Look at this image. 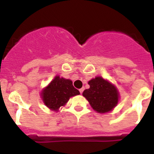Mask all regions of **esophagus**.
I'll return each mask as SVG.
<instances>
[{
    "instance_id": "obj_1",
    "label": "esophagus",
    "mask_w": 154,
    "mask_h": 154,
    "mask_svg": "<svg viewBox=\"0 0 154 154\" xmlns=\"http://www.w3.org/2000/svg\"><path fill=\"white\" fill-rule=\"evenodd\" d=\"M83 91H84V89L83 88H82V89H79V92H80V93H82V92H83Z\"/></svg>"
}]
</instances>
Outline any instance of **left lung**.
Masks as SVG:
<instances>
[{
    "mask_svg": "<svg viewBox=\"0 0 154 154\" xmlns=\"http://www.w3.org/2000/svg\"><path fill=\"white\" fill-rule=\"evenodd\" d=\"M88 84L89 89L84 90L82 96L95 111L99 113H106L117 106L119 92L115 85L101 76L92 79Z\"/></svg>",
    "mask_w": 154,
    "mask_h": 154,
    "instance_id": "1",
    "label": "left lung"
}]
</instances>
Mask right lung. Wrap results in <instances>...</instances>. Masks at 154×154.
Returning a JSON list of instances; mask_svg holds the SVG:
<instances>
[{
    "label": "right lung",
    "mask_w": 154,
    "mask_h": 154,
    "mask_svg": "<svg viewBox=\"0 0 154 154\" xmlns=\"http://www.w3.org/2000/svg\"><path fill=\"white\" fill-rule=\"evenodd\" d=\"M79 94V91L73 86L72 80L56 75L42 89L40 96L48 108L58 112L59 108L64 106L71 97Z\"/></svg>",
    "instance_id": "add662e5"
}]
</instances>
